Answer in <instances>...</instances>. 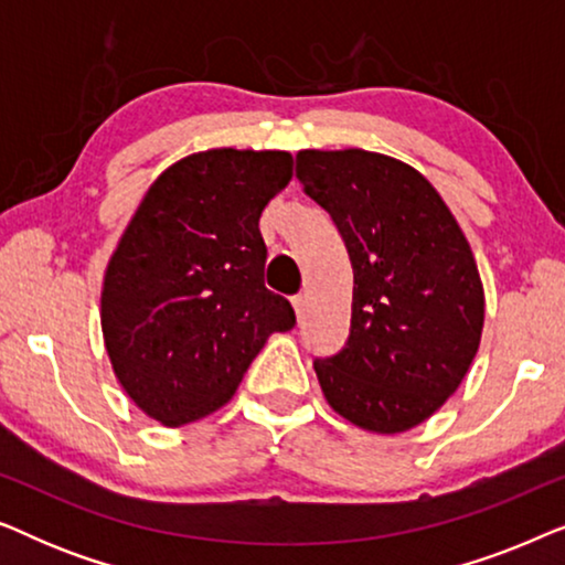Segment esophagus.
<instances>
[{"label": "esophagus", "instance_id": "esophagus-1", "mask_svg": "<svg viewBox=\"0 0 565 565\" xmlns=\"http://www.w3.org/2000/svg\"><path fill=\"white\" fill-rule=\"evenodd\" d=\"M292 308H296L298 321L303 319V313H306V298H303V296H296V298H292Z\"/></svg>", "mask_w": 565, "mask_h": 565}]
</instances>
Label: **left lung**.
I'll list each match as a JSON object with an SVG mask.
<instances>
[{
  "instance_id": "1",
  "label": "left lung",
  "mask_w": 565,
  "mask_h": 565,
  "mask_svg": "<svg viewBox=\"0 0 565 565\" xmlns=\"http://www.w3.org/2000/svg\"><path fill=\"white\" fill-rule=\"evenodd\" d=\"M296 177L334 221L354 275L350 337L313 360L323 396L367 431L412 429L458 391L481 344L468 238L427 177L398 159L306 149Z\"/></svg>"
}]
</instances>
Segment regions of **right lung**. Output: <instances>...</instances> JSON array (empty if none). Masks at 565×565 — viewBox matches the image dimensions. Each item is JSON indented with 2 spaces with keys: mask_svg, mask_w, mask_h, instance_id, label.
Segmentation results:
<instances>
[{
  "mask_svg": "<svg viewBox=\"0 0 565 565\" xmlns=\"http://www.w3.org/2000/svg\"><path fill=\"white\" fill-rule=\"evenodd\" d=\"M292 177L288 151L211 149L146 192L103 282V334L136 406L182 427L228 404L267 337L296 311L265 288V205Z\"/></svg>",
  "mask_w": 565,
  "mask_h": 565,
  "instance_id": "right-lung-1",
  "label": "right lung"
}]
</instances>
